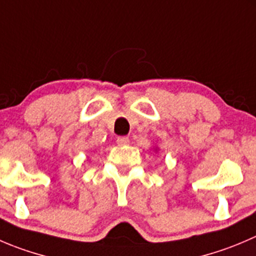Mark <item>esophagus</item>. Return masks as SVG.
<instances>
[{"mask_svg": "<svg viewBox=\"0 0 256 256\" xmlns=\"http://www.w3.org/2000/svg\"><path fill=\"white\" fill-rule=\"evenodd\" d=\"M116 142H118V145L120 146H125V145H128L130 140H128V138H126V136H120V138H118Z\"/></svg>", "mask_w": 256, "mask_h": 256, "instance_id": "esophagus-1", "label": "esophagus"}]
</instances>
